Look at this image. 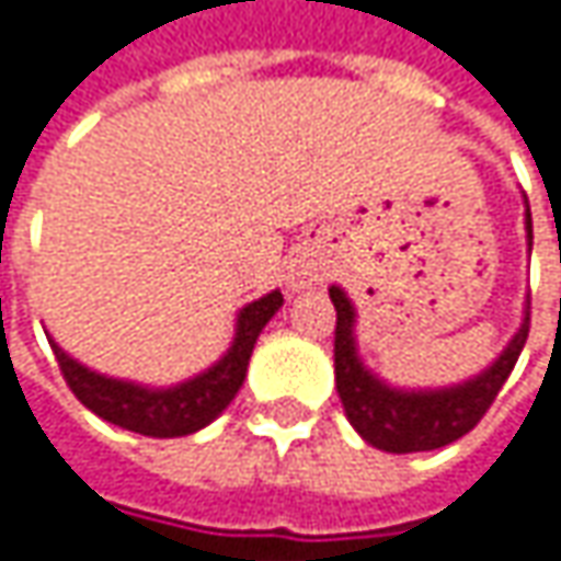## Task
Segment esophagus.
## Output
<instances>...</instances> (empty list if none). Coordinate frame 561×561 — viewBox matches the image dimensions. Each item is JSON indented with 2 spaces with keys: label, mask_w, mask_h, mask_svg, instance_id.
Here are the masks:
<instances>
[{
  "label": "esophagus",
  "mask_w": 561,
  "mask_h": 561,
  "mask_svg": "<svg viewBox=\"0 0 561 561\" xmlns=\"http://www.w3.org/2000/svg\"><path fill=\"white\" fill-rule=\"evenodd\" d=\"M313 282H320V276H317V270H313L311 263L298 260V263L288 266V288H308Z\"/></svg>",
  "instance_id": "esophagus-1"
}]
</instances>
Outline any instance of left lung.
<instances>
[{"label":"left lung","mask_w":561,"mask_h":561,"mask_svg":"<svg viewBox=\"0 0 561 561\" xmlns=\"http://www.w3.org/2000/svg\"><path fill=\"white\" fill-rule=\"evenodd\" d=\"M524 225H527V244L534 248L530 209ZM330 301L336 308V343H333L336 390L346 419L368 445L390 454L435 450L463 438L495 403L530 333V301H527L520 330L482 375L442 390H400L383 383L362 365L355 348V308L340 285L330 288Z\"/></svg>","instance_id":"8db88e82"}]
</instances>
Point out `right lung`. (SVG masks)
<instances>
[{
  "instance_id": "1",
  "label": "right lung",
  "mask_w": 561,
  "mask_h": 561,
  "mask_svg": "<svg viewBox=\"0 0 561 561\" xmlns=\"http://www.w3.org/2000/svg\"><path fill=\"white\" fill-rule=\"evenodd\" d=\"M279 308L282 291H270L250 301L248 308H241L231 348L213 368L183 380L178 387H142L133 380L107 378V375L84 368L82 362L66 355L53 340L50 346L66 383L94 415H101L104 422L119 425L126 432L149 435V438H183V435L206 428L234 400V393L248 378L250 352L256 346V336L263 333V327L273 320V313Z\"/></svg>"
}]
</instances>
